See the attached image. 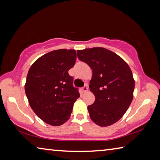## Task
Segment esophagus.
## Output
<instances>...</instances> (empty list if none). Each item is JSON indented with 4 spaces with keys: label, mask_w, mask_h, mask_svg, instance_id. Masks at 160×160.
Returning <instances> with one entry per match:
<instances>
[{
    "label": "esophagus",
    "mask_w": 160,
    "mask_h": 160,
    "mask_svg": "<svg viewBox=\"0 0 160 160\" xmlns=\"http://www.w3.org/2000/svg\"><path fill=\"white\" fill-rule=\"evenodd\" d=\"M81 90H82V92H88V86L85 85V86L83 87V88H82V89H81Z\"/></svg>",
    "instance_id": "1"
}]
</instances>
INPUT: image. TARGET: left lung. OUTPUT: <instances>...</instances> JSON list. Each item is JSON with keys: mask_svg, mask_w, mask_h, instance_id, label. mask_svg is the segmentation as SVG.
Instances as JSON below:
<instances>
[{"mask_svg": "<svg viewBox=\"0 0 160 160\" xmlns=\"http://www.w3.org/2000/svg\"><path fill=\"white\" fill-rule=\"evenodd\" d=\"M77 55L92 70L90 90L95 101L88 107L90 118L99 126L112 125L124 115L133 98L131 68L117 54L102 47L78 50Z\"/></svg>", "mask_w": 160, "mask_h": 160, "instance_id": "1", "label": "left lung"}]
</instances>
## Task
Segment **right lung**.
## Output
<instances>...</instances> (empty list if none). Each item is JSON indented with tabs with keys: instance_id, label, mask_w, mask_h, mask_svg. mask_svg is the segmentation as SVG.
I'll return each mask as SVG.
<instances>
[{
	"instance_id": "right-lung-1",
	"label": "right lung",
	"mask_w": 160,
	"mask_h": 160,
	"mask_svg": "<svg viewBox=\"0 0 160 160\" xmlns=\"http://www.w3.org/2000/svg\"><path fill=\"white\" fill-rule=\"evenodd\" d=\"M76 61L74 49H58L43 55L32 65L25 90L34 112L45 123L61 126L68 120L80 97L68 70Z\"/></svg>"
}]
</instances>
